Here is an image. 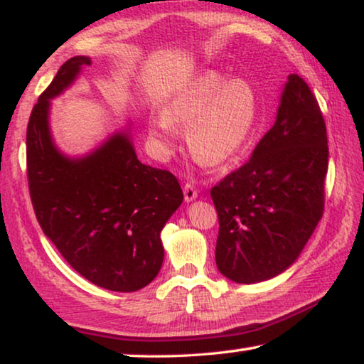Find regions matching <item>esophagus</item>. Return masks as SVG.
I'll list each match as a JSON object with an SVG mask.
<instances>
[{"label": "esophagus", "instance_id": "34e87169", "mask_svg": "<svg viewBox=\"0 0 364 364\" xmlns=\"http://www.w3.org/2000/svg\"><path fill=\"white\" fill-rule=\"evenodd\" d=\"M183 197H186V202H192L197 198V188L193 187V183H186L183 186Z\"/></svg>", "mask_w": 364, "mask_h": 364}]
</instances>
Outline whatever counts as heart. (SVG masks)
<instances>
[{
	"instance_id": "obj_1",
	"label": "heart",
	"mask_w": 364,
	"mask_h": 364,
	"mask_svg": "<svg viewBox=\"0 0 364 364\" xmlns=\"http://www.w3.org/2000/svg\"><path fill=\"white\" fill-rule=\"evenodd\" d=\"M260 94L243 77L205 71L168 99L164 112L149 119V137L164 152L187 127V146L198 162L222 166L238 156L260 119Z\"/></svg>"
}]
</instances>
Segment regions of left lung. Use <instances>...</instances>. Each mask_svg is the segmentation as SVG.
I'll use <instances>...</instances> for the list:
<instances>
[{
  "mask_svg": "<svg viewBox=\"0 0 364 364\" xmlns=\"http://www.w3.org/2000/svg\"><path fill=\"white\" fill-rule=\"evenodd\" d=\"M326 126L308 84L290 74L277 121L252 157L212 187L215 262L235 283L280 275L300 257L325 207Z\"/></svg>",
  "mask_w": 364,
  "mask_h": 364,
  "instance_id": "obj_1",
  "label": "left lung"
}]
</instances>
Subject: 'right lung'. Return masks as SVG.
Returning a JSON list of instances; mask_svg holds the SVG:
<instances>
[{
  "instance_id": "right-lung-1",
  "label": "right lung",
  "mask_w": 364,
  "mask_h": 364,
  "mask_svg": "<svg viewBox=\"0 0 364 364\" xmlns=\"http://www.w3.org/2000/svg\"><path fill=\"white\" fill-rule=\"evenodd\" d=\"M89 64L87 56L68 59L33 107L26 131L29 196L44 235L79 275L111 291H137L161 272V232L183 193L173 173L139 161L127 131L77 159L54 146L51 99Z\"/></svg>"
}]
</instances>
